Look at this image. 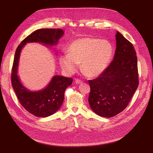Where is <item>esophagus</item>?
I'll return each instance as SVG.
<instances>
[{"label":"esophagus","mask_w":153,"mask_h":153,"mask_svg":"<svg viewBox=\"0 0 153 153\" xmlns=\"http://www.w3.org/2000/svg\"><path fill=\"white\" fill-rule=\"evenodd\" d=\"M75 82H76V84H81L82 83V82L81 81H80V80H79V79H76Z\"/></svg>","instance_id":"1"}]
</instances>
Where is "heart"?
I'll use <instances>...</instances> for the list:
<instances>
[{
  "label": "heart",
  "mask_w": 153,
  "mask_h": 153,
  "mask_svg": "<svg viewBox=\"0 0 153 153\" xmlns=\"http://www.w3.org/2000/svg\"><path fill=\"white\" fill-rule=\"evenodd\" d=\"M113 54V46L105 39L91 37L79 38L68 47V54L61 55L59 62L66 74L71 75L81 63L83 73L88 77L99 76L107 69Z\"/></svg>",
  "instance_id": "heart-1"
}]
</instances>
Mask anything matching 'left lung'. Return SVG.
Listing matches in <instances>:
<instances>
[{
  "label": "left lung",
  "instance_id": "1",
  "mask_svg": "<svg viewBox=\"0 0 153 153\" xmlns=\"http://www.w3.org/2000/svg\"><path fill=\"white\" fill-rule=\"evenodd\" d=\"M113 61L102 74L88 82L89 103L95 113L112 117L128 105L138 86L137 57L133 45L117 31Z\"/></svg>",
  "mask_w": 153,
  "mask_h": 153
}]
</instances>
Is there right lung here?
<instances>
[{"label":"right lung","mask_w":153,"mask_h":153,"mask_svg":"<svg viewBox=\"0 0 153 153\" xmlns=\"http://www.w3.org/2000/svg\"><path fill=\"white\" fill-rule=\"evenodd\" d=\"M62 29H39L24 39L16 50L12 73V85L21 105L30 114L38 117H49L61 107L66 88L72 83V78L54 76L43 89L31 91L24 86L18 75L21 51L28 43H38L46 46L58 45L64 35Z\"/></svg>","instance_id":"1"}]
</instances>
